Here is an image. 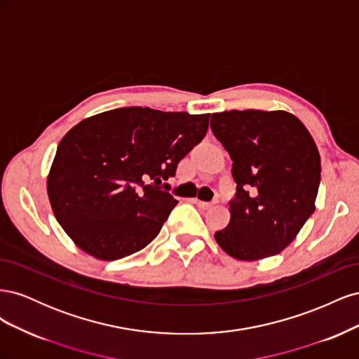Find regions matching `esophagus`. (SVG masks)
Wrapping results in <instances>:
<instances>
[{
  "mask_svg": "<svg viewBox=\"0 0 359 359\" xmlns=\"http://www.w3.org/2000/svg\"><path fill=\"white\" fill-rule=\"evenodd\" d=\"M194 203H198V206H201L202 210H208V208H211L212 205H215L217 202L214 201V202H203V201H199V199H194Z\"/></svg>",
  "mask_w": 359,
  "mask_h": 359,
  "instance_id": "1",
  "label": "esophagus"
}]
</instances>
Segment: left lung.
<instances>
[{
	"label": "left lung",
	"instance_id": "1",
	"mask_svg": "<svg viewBox=\"0 0 359 359\" xmlns=\"http://www.w3.org/2000/svg\"><path fill=\"white\" fill-rule=\"evenodd\" d=\"M211 130L236 182L231 222L215 241L240 260L278 255L316 210L320 156L311 135L285 111L212 114Z\"/></svg>",
	"mask_w": 359,
	"mask_h": 359
}]
</instances>
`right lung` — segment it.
I'll return each mask as SVG.
<instances>
[{"label": "right lung", "instance_id": "add662e5", "mask_svg": "<svg viewBox=\"0 0 359 359\" xmlns=\"http://www.w3.org/2000/svg\"><path fill=\"white\" fill-rule=\"evenodd\" d=\"M210 114L119 107L86 118L61 139L48 178L58 223L79 248L116 260L147 247L173 206L178 163L208 130Z\"/></svg>", "mask_w": 359, "mask_h": 359}]
</instances>
